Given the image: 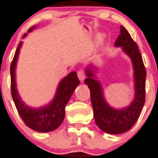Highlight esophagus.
Returning a JSON list of instances; mask_svg holds the SVG:
<instances>
[{
  "label": "esophagus",
  "instance_id": "1",
  "mask_svg": "<svg viewBox=\"0 0 158 158\" xmlns=\"http://www.w3.org/2000/svg\"><path fill=\"white\" fill-rule=\"evenodd\" d=\"M77 77L78 78H79V80L82 82L84 80H85V72H84L82 69H79V70L77 71Z\"/></svg>",
  "mask_w": 158,
  "mask_h": 158
}]
</instances>
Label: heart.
<instances>
[{
  "label": "heart",
  "instance_id": "b5f03b06",
  "mask_svg": "<svg viewBox=\"0 0 158 158\" xmlns=\"http://www.w3.org/2000/svg\"><path fill=\"white\" fill-rule=\"evenodd\" d=\"M103 40H104V36L102 35V34H99L98 37H97V42H98V44H101V43L103 41Z\"/></svg>",
  "mask_w": 158,
  "mask_h": 158
}]
</instances>
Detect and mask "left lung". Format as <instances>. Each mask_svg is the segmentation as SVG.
Instances as JSON below:
<instances>
[{
    "mask_svg": "<svg viewBox=\"0 0 158 158\" xmlns=\"http://www.w3.org/2000/svg\"><path fill=\"white\" fill-rule=\"evenodd\" d=\"M114 44L117 47H123L124 52L132 60L135 84L134 101L129 106L123 110H114L109 106L103 99L100 84L94 79L93 71L89 68L86 71L88 77L85 80V83L90 89L91 102L96 124L102 131L117 135L131 129L138 120L146 100L147 71L137 44L122 26H121V34Z\"/></svg>",
    "mask_w": 158,
    "mask_h": 158,
    "instance_id": "obj_1",
    "label": "left lung"
}]
</instances>
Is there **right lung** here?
<instances>
[{"instance_id":"right-lung-1","label":"right lung","mask_w":158,"mask_h":158,"mask_svg":"<svg viewBox=\"0 0 158 158\" xmlns=\"http://www.w3.org/2000/svg\"><path fill=\"white\" fill-rule=\"evenodd\" d=\"M34 27L28 30L31 31ZM24 36H26V34ZM19 43L10 66L11 73V93L19 114L29 128L40 132H48L56 129L63 123L65 118V106L69 100L76 87L80 84L76 72H72L59 83L56 95L52 102L45 107L38 110L25 106L19 96L15 88V68L19 48Z\"/></svg>"}]
</instances>
